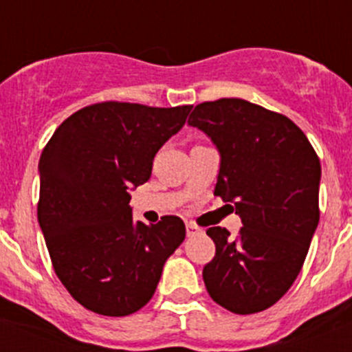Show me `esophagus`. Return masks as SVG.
<instances>
[{"label": "esophagus", "instance_id": "obj_1", "mask_svg": "<svg viewBox=\"0 0 352 352\" xmlns=\"http://www.w3.org/2000/svg\"><path fill=\"white\" fill-rule=\"evenodd\" d=\"M199 232H203L201 227H197L195 223H186V236H195L199 234Z\"/></svg>", "mask_w": 352, "mask_h": 352}]
</instances>
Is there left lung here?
<instances>
[{"label": "left lung", "mask_w": 352, "mask_h": 352, "mask_svg": "<svg viewBox=\"0 0 352 352\" xmlns=\"http://www.w3.org/2000/svg\"><path fill=\"white\" fill-rule=\"evenodd\" d=\"M188 125L220 151L214 195L234 203L243 227L231 238L210 227L214 257L203 278L229 312H263L284 296L305 263L319 223L321 162L287 116L241 98L195 105Z\"/></svg>", "instance_id": "left-lung-1"}]
</instances>
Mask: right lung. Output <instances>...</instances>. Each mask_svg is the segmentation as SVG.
Returning <instances> with one entry per match:
<instances>
[{
	"instance_id": "obj_1",
	"label": "right lung",
	"mask_w": 352,
	"mask_h": 352,
	"mask_svg": "<svg viewBox=\"0 0 352 352\" xmlns=\"http://www.w3.org/2000/svg\"><path fill=\"white\" fill-rule=\"evenodd\" d=\"M190 109L100 102L67 118L43 148L38 223L54 273L84 309L138 312L185 239L174 214L155 226L133 220L129 188L148 182L155 155Z\"/></svg>"
}]
</instances>
